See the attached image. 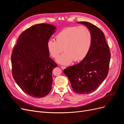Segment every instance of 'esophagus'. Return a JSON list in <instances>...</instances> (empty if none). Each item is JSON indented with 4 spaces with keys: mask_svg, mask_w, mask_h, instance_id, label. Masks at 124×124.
<instances>
[{
    "mask_svg": "<svg viewBox=\"0 0 124 124\" xmlns=\"http://www.w3.org/2000/svg\"><path fill=\"white\" fill-rule=\"evenodd\" d=\"M61 68H62V69H63V70L66 68V67H65V66H61Z\"/></svg>",
    "mask_w": 124,
    "mask_h": 124,
    "instance_id": "obj_1",
    "label": "esophagus"
}]
</instances>
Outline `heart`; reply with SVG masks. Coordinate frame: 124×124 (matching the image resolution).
I'll list each match as a JSON object with an SVG mask.
<instances>
[{
	"instance_id": "1",
	"label": "heart",
	"mask_w": 124,
	"mask_h": 124,
	"mask_svg": "<svg viewBox=\"0 0 124 124\" xmlns=\"http://www.w3.org/2000/svg\"><path fill=\"white\" fill-rule=\"evenodd\" d=\"M56 41L50 39L46 43L47 49L52 57L60 64L67 65L74 60L79 62L88 55L92 44V35L85 26H73L66 27L55 36Z\"/></svg>"
}]
</instances>
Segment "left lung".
<instances>
[{
	"instance_id": "left-lung-1",
	"label": "left lung",
	"mask_w": 124,
	"mask_h": 124,
	"mask_svg": "<svg viewBox=\"0 0 124 124\" xmlns=\"http://www.w3.org/2000/svg\"><path fill=\"white\" fill-rule=\"evenodd\" d=\"M91 32L92 44L87 56L78 64L63 70L73 91L81 94L95 91L108 76L111 58L109 47L103 32L87 22H78Z\"/></svg>"
}]
</instances>
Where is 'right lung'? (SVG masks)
<instances>
[{
  "label": "right lung",
  "instance_id": "right-lung-1",
  "mask_svg": "<svg viewBox=\"0 0 124 124\" xmlns=\"http://www.w3.org/2000/svg\"><path fill=\"white\" fill-rule=\"evenodd\" d=\"M56 29L45 23L31 26L20 35L11 55L14 80L35 98L46 96L52 88V71L57 65L49 57L46 43Z\"/></svg>",
  "mask_w": 124,
  "mask_h": 124
}]
</instances>
